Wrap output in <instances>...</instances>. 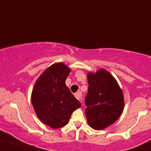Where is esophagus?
I'll return each mask as SVG.
<instances>
[{
	"mask_svg": "<svg viewBox=\"0 0 151 151\" xmlns=\"http://www.w3.org/2000/svg\"><path fill=\"white\" fill-rule=\"evenodd\" d=\"M74 97H75L78 100L81 101L82 99V94L81 92H77V93L74 94Z\"/></svg>",
	"mask_w": 151,
	"mask_h": 151,
	"instance_id": "esophagus-1",
	"label": "esophagus"
}]
</instances>
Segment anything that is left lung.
Segmentation results:
<instances>
[{
	"label": "left lung",
	"mask_w": 151,
	"mask_h": 151,
	"mask_svg": "<svg viewBox=\"0 0 151 151\" xmlns=\"http://www.w3.org/2000/svg\"><path fill=\"white\" fill-rule=\"evenodd\" d=\"M88 92L84 103L85 115L92 128L102 130L114 123L121 115L124 98L117 81L102 69L95 74L89 73Z\"/></svg>",
	"instance_id": "left-lung-1"
}]
</instances>
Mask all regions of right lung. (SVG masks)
<instances>
[{"label":"right lung","mask_w":151,"mask_h":151,"mask_svg":"<svg viewBox=\"0 0 151 151\" xmlns=\"http://www.w3.org/2000/svg\"><path fill=\"white\" fill-rule=\"evenodd\" d=\"M70 72L63 63L53 64L42 73L33 89L31 102L36 115L54 129L65 126L73 111L81 107L65 84Z\"/></svg>","instance_id":"add662e5"}]
</instances>
